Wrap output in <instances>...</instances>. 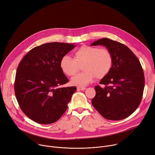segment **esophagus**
I'll list each match as a JSON object with an SVG mask.
<instances>
[{
	"mask_svg": "<svg viewBox=\"0 0 155 155\" xmlns=\"http://www.w3.org/2000/svg\"><path fill=\"white\" fill-rule=\"evenodd\" d=\"M85 89V87H77V89L78 90V91H84Z\"/></svg>",
	"mask_w": 155,
	"mask_h": 155,
	"instance_id": "obj_1",
	"label": "esophagus"
}]
</instances>
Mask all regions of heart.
Here are the masks:
<instances>
[{
	"label": "heart",
	"mask_w": 155,
	"mask_h": 155,
	"mask_svg": "<svg viewBox=\"0 0 155 155\" xmlns=\"http://www.w3.org/2000/svg\"><path fill=\"white\" fill-rule=\"evenodd\" d=\"M82 64L84 71L71 79V83L77 86H85L96 77L97 79L105 77L111 69L113 56L107 48L83 45L74 51V58L64 55L60 63L63 73L70 77L79 71Z\"/></svg>",
	"instance_id": "heart-1"
}]
</instances>
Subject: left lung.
I'll list each match as a JSON object with an SVG mask.
<instances>
[{
    "label": "left lung",
    "mask_w": 155,
    "mask_h": 155,
    "mask_svg": "<svg viewBox=\"0 0 155 155\" xmlns=\"http://www.w3.org/2000/svg\"><path fill=\"white\" fill-rule=\"evenodd\" d=\"M103 45L113 56L109 73L96 85L92 104L104 118L113 121L123 119L139 106L145 87V78L139 60L125 45L108 38L91 44Z\"/></svg>",
    "instance_id": "1"
}]
</instances>
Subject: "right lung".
Segmentation results:
<instances>
[{
    "label": "right lung",
    "instance_id": "right-lung-1",
    "mask_svg": "<svg viewBox=\"0 0 155 155\" xmlns=\"http://www.w3.org/2000/svg\"><path fill=\"white\" fill-rule=\"evenodd\" d=\"M76 45L50 42L31 49L16 73L15 92L23 112L39 124L54 123L68 108L76 87H60L69 80L61 71V58Z\"/></svg>",
    "mask_w": 155,
    "mask_h": 155
}]
</instances>
